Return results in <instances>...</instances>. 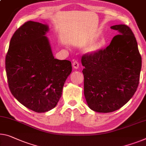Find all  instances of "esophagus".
Listing matches in <instances>:
<instances>
[{
  "mask_svg": "<svg viewBox=\"0 0 146 146\" xmlns=\"http://www.w3.org/2000/svg\"><path fill=\"white\" fill-rule=\"evenodd\" d=\"M72 66L74 67V68L78 69V68H79V62H78V61H74L73 62Z\"/></svg>",
  "mask_w": 146,
  "mask_h": 146,
  "instance_id": "esophagus-1",
  "label": "esophagus"
}]
</instances>
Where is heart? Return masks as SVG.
Listing matches in <instances>:
<instances>
[{"mask_svg":"<svg viewBox=\"0 0 146 146\" xmlns=\"http://www.w3.org/2000/svg\"><path fill=\"white\" fill-rule=\"evenodd\" d=\"M100 48V44H98V42H93V43H90L87 45L85 49V51L89 54H93V53L97 52L99 50Z\"/></svg>","mask_w":146,"mask_h":146,"instance_id":"obj_1","label":"heart"}]
</instances>
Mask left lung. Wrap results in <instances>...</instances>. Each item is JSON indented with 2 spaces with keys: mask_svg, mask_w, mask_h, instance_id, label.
Returning a JSON list of instances; mask_svg holds the SVG:
<instances>
[{
  "mask_svg": "<svg viewBox=\"0 0 146 146\" xmlns=\"http://www.w3.org/2000/svg\"><path fill=\"white\" fill-rule=\"evenodd\" d=\"M117 31L104 50L82 56L84 95L89 107L100 113L121 108L138 88L142 57L133 31L125 25L111 26Z\"/></svg>",
  "mask_w": 146,
  "mask_h": 146,
  "instance_id": "obj_1",
  "label": "left lung"
}]
</instances>
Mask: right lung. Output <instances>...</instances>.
I'll return each mask as SVG.
<instances>
[{"label":"right lung","mask_w":146,"mask_h":146,"mask_svg":"<svg viewBox=\"0 0 146 146\" xmlns=\"http://www.w3.org/2000/svg\"><path fill=\"white\" fill-rule=\"evenodd\" d=\"M48 25L29 21L10 40L5 64L13 96L31 110L42 113L54 108L61 97L71 62L53 57Z\"/></svg>","instance_id":"1"}]
</instances>
